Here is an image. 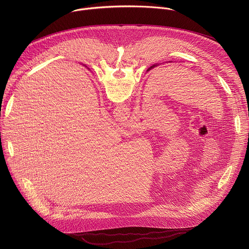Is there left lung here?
I'll use <instances>...</instances> for the list:
<instances>
[{"label":"left lung","instance_id":"1","mask_svg":"<svg viewBox=\"0 0 249 249\" xmlns=\"http://www.w3.org/2000/svg\"><path fill=\"white\" fill-rule=\"evenodd\" d=\"M153 67H155V66H153Z\"/></svg>","mask_w":249,"mask_h":249}]
</instances>
